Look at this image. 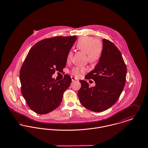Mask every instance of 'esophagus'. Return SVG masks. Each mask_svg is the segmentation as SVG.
Masks as SVG:
<instances>
[{
	"mask_svg": "<svg viewBox=\"0 0 148 148\" xmlns=\"http://www.w3.org/2000/svg\"><path fill=\"white\" fill-rule=\"evenodd\" d=\"M71 80H72V81H77V79L74 77H71Z\"/></svg>",
	"mask_w": 148,
	"mask_h": 148,
	"instance_id": "esophagus-1",
	"label": "esophagus"
}]
</instances>
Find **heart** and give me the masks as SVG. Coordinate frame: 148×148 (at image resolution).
Listing matches in <instances>:
<instances>
[{
  "instance_id": "b5f03b06",
  "label": "heart",
  "mask_w": 148,
  "mask_h": 148,
  "mask_svg": "<svg viewBox=\"0 0 148 148\" xmlns=\"http://www.w3.org/2000/svg\"><path fill=\"white\" fill-rule=\"evenodd\" d=\"M77 48L86 53V60L90 63H95L100 60L103 53V43L101 41L95 39L92 36H83L80 38L77 44ZM73 57V52L69 51L66 57L67 62H70ZM86 71L84 66H75L73 67L70 73L75 77H79Z\"/></svg>"
}]
</instances>
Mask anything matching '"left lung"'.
<instances>
[{"mask_svg":"<svg viewBox=\"0 0 148 148\" xmlns=\"http://www.w3.org/2000/svg\"><path fill=\"white\" fill-rule=\"evenodd\" d=\"M103 53L98 63L85 78L95 81L96 85L81 80L78 95L82 106L94 112L104 111L119 98L126 82L127 67L122 55L111 41L103 40Z\"/></svg>","mask_w":148,"mask_h":148,"instance_id":"1","label":"left lung"}]
</instances>
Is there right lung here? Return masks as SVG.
Masks as SVG:
<instances>
[{
    "label": "right lung",
    "instance_id": "right-lung-1",
    "mask_svg": "<svg viewBox=\"0 0 148 148\" xmlns=\"http://www.w3.org/2000/svg\"><path fill=\"white\" fill-rule=\"evenodd\" d=\"M76 39L75 36L45 38L28 52L20 69V81L21 94L34 112L47 114L60 105L71 78L65 74L57 81L51 76L65 67L67 53Z\"/></svg>",
    "mask_w": 148,
    "mask_h": 148
}]
</instances>
